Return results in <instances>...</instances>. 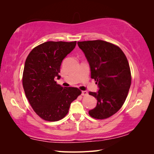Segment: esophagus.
<instances>
[{
	"mask_svg": "<svg viewBox=\"0 0 154 154\" xmlns=\"http://www.w3.org/2000/svg\"><path fill=\"white\" fill-rule=\"evenodd\" d=\"M88 94V92L86 91H82V96H87Z\"/></svg>",
	"mask_w": 154,
	"mask_h": 154,
	"instance_id": "esophagus-1",
	"label": "esophagus"
}]
</instances>
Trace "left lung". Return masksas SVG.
<instances>
[{
	"label": "left lung",
	"mask_w": 154,
	"mask_h": 154,
	"mask_svg": "<svg viewBox=\"0 0 154 154\" xmlns=\"http://www.w3.org/2000/svg\"><path fill=\"white\" fill-rule=\"evenodd\" d=\"M89 63L91 78L99 87L89 92L97 100L94 109L88 111L91 117L103 119L122 108L131 85V72L124 53L117 45L97 40L78 42Z\"/></svg>",
	"instance_id": "left-lung-1"
}]
</instances>
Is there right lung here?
<instances>
[{"label": "right lung", "instance_id": "add662e5", "mask_svg": "<svg viewBox=\"0 0 154 154\" xmlns=\"http://www.w3.org/2000/svg\"><path fill=\"white\" fill-rule=\"evenodd\" d=\"M76 41L46 42L32 49L26 60L22 84L26 97L41 118L57 122L67 115L70 105L82 92L76 87H63L59 79L62 60L75 48Z\"/></svg>", "mask_w": 154, "mask_h": 154}]
</instances>
